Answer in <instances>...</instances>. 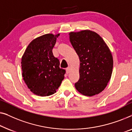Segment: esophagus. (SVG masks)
Wrapping results in <instances>:
<instances>
[{"instance_id":"1","label":"esophagus","mask_w":132,"mask_h":132,"mask_svg":"<svg viewBox=\"0 0 132 132\" xmlns=\"http://www.w3.org/2000/svg\"><path fill=\"white\" fill-rule=\"evenodd\" d=\"M66 70V73H69L70 71V67H68V68H67Z\"/></svg>"}]
</instances>
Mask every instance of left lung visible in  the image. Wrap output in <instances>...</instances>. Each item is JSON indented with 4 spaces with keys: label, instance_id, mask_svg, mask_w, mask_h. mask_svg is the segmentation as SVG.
<instances>
[{
    "label": "left lung",
    "instance_id": "1",
    "mask_svg": "<svg viewBox=\"0 0 132 132\" xmlns=\"http://www.w3.org/2000/svg\"><path fill=\"white\" fill-rule=\"evenodd\" d=\"M72 47L79 58V79L75 84L83 95L92 96L105 88L110 80L113 58L102 38L94 31L84 30L69 33Z\"/></svg>",
    "mask_w": 132,
    "mask_h": 132
}]
</instances>
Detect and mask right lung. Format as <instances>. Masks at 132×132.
<instances>
[{
  "label": "right lung",
  "mask_w": 132,
  "mask_h": 132,
  "mask_svg": "<svg viewBox=\"0 0 132 132\" xmlns=\"http://www.w3.org/2000/svg\"><path fill=\"white\" fill-rule=\"evenodd\" d=\"M60 34H45L33 39L21 59L23 79L33 94L48 96L56 92L64 79L66 70L60 68L53 48Z\"/></svg>",
  "instance_id": "obj_1"
}]
</instances>
